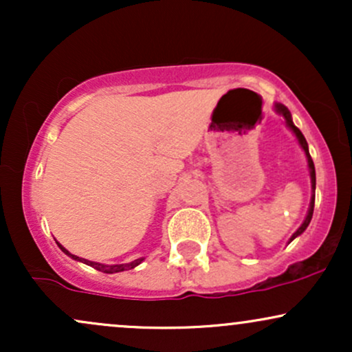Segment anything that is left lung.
Instances as JSON below:
<instances>
[{
	"label": "left lung",
	"mask_w": 352,
	"mask_h": 352,
	"mask_svg": "<svg viewBox=\"0 0 352 352\" xmlns=\"http://www.w3.org/2000/svg\"><path fill=\"white\" fill-rule=\"evenodd\" d=\"M274 111H276V114L283 116V119H285V124H286V127H288L289 131L293 132L294 137H296L298 144H300V147L302 148V152H305V155H306V162H308V170H309V177H311V192H313V193H311V201H309V208H308V213H306V217H305V220H302L301 227L298 228L296 232L293 233L292 238H289V241H288V243H292V241L294 240V238H296V236H300L301 233L305 232L306 228H308V225H309L311 218H313V210H314V190H316V172H314V164H313V159H311V155H309L308 142H306L305 135L301 134V131H300V129H298L296 125H294L293 119H292V112L288 111V107H285V106H283V104H280V102H274Z\"/></svg>",
	"instance_id": "1"
}]
</instances>
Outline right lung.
Instances as JSON below:
<instances>
[{
	"instance_id": "obj_1",
	"label": "right lung",
	"mask_w": 352,
	"mask_h": 352,
	"mask_svg": "<svg viewBox=\"0 0 352 352\" xmlns=\"http://www.w3.org/2000/svg\"><path fill=\"white\" fill-rule=\"evenodd\" d=\"M56 243H58L59 248L63 250V253H66L67 256L72 258V260H76V261H80V263H84V265H89V266H92V268H94V270H98V272L109 273V274H112V273H120V272H127V270H132V268H135V266H139V265L142 263V261L145 260V258H137V260L131 261V263H120V265H104V263H98V261H91V260H86V258L76 256V254H72V253L67 252V250L64 248V246L60 245L59 241H56Z\"/></svg>"
}]
</instances>
